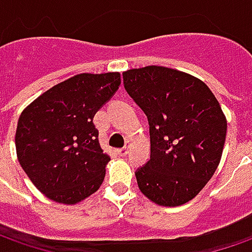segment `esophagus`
<instances>
[{
  "label": "esophagus",
  "instance_id": "1",
  "mask_svg": "<svg viewBox=\"0 0 252 252\" xmlns=\"http://www.w3.org/2000/svg\"><path fill=\"white\" fill-rule=\"evenodd\" d=\"M119 155L121 156V157H126V156L128 155V146H124V148L119 149Z\"/></svg>",
  "mask_w": 252,
  "mask_h": 252
}]
</instances>
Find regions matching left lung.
Listing matches in <instances>:
<instances>
[{
	"mask_svg": "<svg viewBox=\"0 0 252 252\" xmlns=\"http://www.w3.org/2000/svg\"><path fill=\"white\" fill-rule=\"evenodd\" d=\"M123 78L150 126V160L135 172L140 191L164 207L190 201L222 157L227 123L220 102L201 80L175 68H131Z\"/></svg>",
	"mask_w": 252,
	"mask_h": 252,
	"instance_id": "obj_1",
	"label": "left lung"
}]
</instances>
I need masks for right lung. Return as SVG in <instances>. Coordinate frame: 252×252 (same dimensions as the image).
Returning a JSON list of instances; mask_svg holds the SVG:
<instances>
[{
  "label": "right lung",
  "instance_id": "obj_1",
  "mask_svg": "<svg viewBox=\"0 0 252 252\" xmlns=\"http://www.w3.org/2000/svg\"><path fill=\"white\" fill-rule=\"evenodd\" d=\"M120 84V73L77 74L22 112L15 135L18 160L49 200L77 204L100 188L110 157L100 148L94 116Z\"/></svg>",
  "mask_w": 252,
  "mask_h": 252
}]
</instances>
